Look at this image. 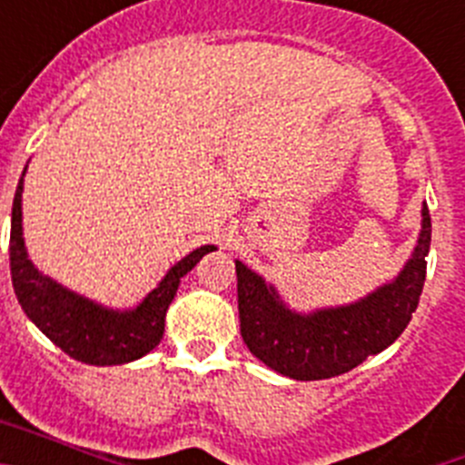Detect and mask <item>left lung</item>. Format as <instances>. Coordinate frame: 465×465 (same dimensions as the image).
<instances>
[{"label":"left lung","mask_w":465,"mask_h":465,"mask_svg":"<svg viewBox=\"0 0 465 465\" xmlns=\"http://www.w3.org/2000/svg\"><path fill=\"white\" fill-rule=\"evenodd\" d=\"M417 249L396 282L386 283L365 300L338 310L302 316L279 302L272 286L235 261L237 310L246 347L262 363L293 380H328L380 354L412 319L426 282L430 246L429 207L421 209Z\"/></svg>","instance_id":"1"}]
</instances>
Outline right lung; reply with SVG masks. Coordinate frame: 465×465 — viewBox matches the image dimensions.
<instances>
[{
  "label": "right lung",
  "instance_id": "obj_1",
  "mask_svg": "<svg viewBox=\"0 0 465 465\" xmlns=\"http://www.w3.org/2000/svg\"><path fill=\"white\" fill-rule=\"evenodd\" d=\"M23 176L15 188L14 212H11L8 258H11V279H14L15 295L25 314L30 316L35 326L53 344H57L64 354L81 363L118 365L149 354L165 332L167 307L174 300L179 282L183 274L195 268V262L204 253L213 252V246H200L182 258L160 282L158 289L143 298L137 310H104L44 277L27 258L23 242V209H20Z\"/></svg>",
  "mask_w": 465,
  "mask_h": 465
}]
</instances>
